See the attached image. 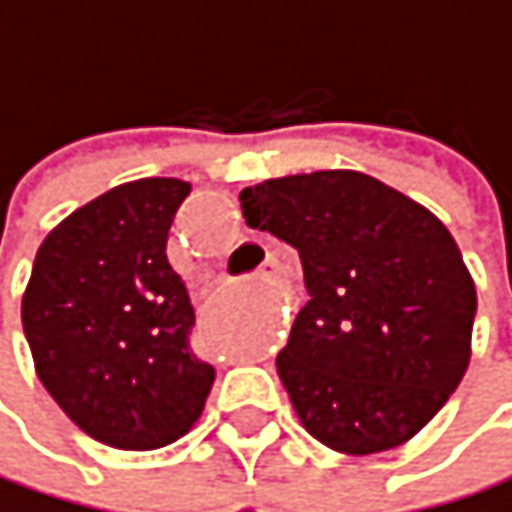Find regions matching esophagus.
Returning <instances> with one entry per match:
<instances>
[{
    "instance_id": "34e87169",
    "label": "esophagus",
    "mask_w": 512,
    "mask_h": 512,
    "mask_svg": "<svg viewBox=\"0 0 512 512\" xmlns=\"http://www.w3.org/2000/svg\"><path fill=\"white\" fill-rule=\"evenodd\" d=\"M258 276H261L264 282H270V279L276 276V264H273V261H267V264H261V270H258Z\"/></svg>"
}]
</instances>
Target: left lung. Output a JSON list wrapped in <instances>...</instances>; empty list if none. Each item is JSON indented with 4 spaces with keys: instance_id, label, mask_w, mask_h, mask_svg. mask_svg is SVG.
<instances>
[{
    "instance_id": "obj_1",
    "label": "left lung",
    "mask_w": 512,
    "mask_h": 512,
    "mask_svg": "<svg viewBox=\"0 0 512 512\" xmlns=\"http://www.w3.org/2000/svg\"><path fill=\"white\" fill-rule=\"evenodd\" d=\"M239 203L303 264L309 303L276 358L300 425L346 455L416 437L458 388L477 315L446 224L355 169L267 178Z\"/></svg>"
}]
</instances>
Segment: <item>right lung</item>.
Returning <instances> with one entry per match:
<instances>
[{
    "label": "right lung",
    "instance_id": "add662e5",
    "mask_svg": "<svg viewBox=\"0 0 512 512\" xmlns=\"http://www.w3.org/2000/svg\"><path fill=\"white\" fill-rule=\"evenodd\" d=\"M181 178H139L63 218L23 291V334L57 407L115 449H160L200 419L215 382L194 358V306L166 261Z\"/></svg>",
    "mask_w": 512,
    "mask_h": 512
}]
</instances>
